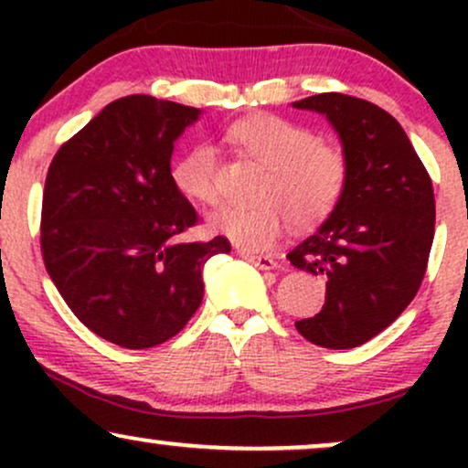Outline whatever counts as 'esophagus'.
I'll return each mask as SVG.
<instances>
[{
  "label": "esophagus",
  "instance_id": "34e87169",
  "mask_svg": "<svg viewBox=\"0 0 468 468\" xmlns=\"http://www.w3.org/2000/svg\"><path fill=\"white\" fill-rule=\"evenodd\" d=\"M239 255L244 257V260H249L252 266L261 268V271H275V268L279 266L275 257H268V255H252V252H249V250H239Z\"/></svg>",
  "mask_w": 468,
  "mask_h": 468
}]
</instances>
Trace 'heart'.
Here are the masks:
<instances>
[{
	"label": "heart",
	"instance_id": "b5f03b06",
	"mask_svg": "<svg viewBox=\"0 0 468 468\" xmlns=\"http://www.w3.org/2000/svg\"><path fill=\"white\" fill-rule=\"evenodd\" d=\"M229 143L264 166L252 204H227L208 218V227L246 250H261L282 235L286 222L314 227L335 211L347 180L341 147L319 141L299 122L275 114L246 116L229 125ZM171 178L193 202L216 204L218 154L200 143L176 160Z\"/></svg>",
	"mask_w": 468,
	"mask_h": 468
}]
</instances>
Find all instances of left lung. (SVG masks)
Listing matches in <instances>:
<instances>
[{
  "label": "left lung",
  "mask_w": 468,
  "mask_h": 468,
  "mask_svg": "<svg viewBox=\"0 0 468 468\" xmlns=\"http://www.w3.org/2000/svg\"><path fill=\"white\" fill-rule=\"evenodd\" d=\"M292 107L324 114L347 158L335 211L288 252L294 268L325 277L324 310L294 327L314 346L350 350L394 324L420 288L436 224L431 178L378 105L330 92Z\"/></svg>",
  "instance_id": "left-lung-1"
}]
</instances>
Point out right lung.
<instances>
[{"mask_svg": "<svg viewBox=\"0 0 468 468\" xmlns=\"http://www.w3.org/2000/svg\"><path fill=\"white\" fill-rule=\"evenodd\" d=\"M197 107L147 94L118 99L58 149L41 211L46 271L77 319L105 341L144 350L189 324L204 264L227 238L178 241L197 222L171 178L174 144Z\"/></svg>", "mask_w": 468, "mask_h": 468, "instance_id": "1", "label": "right lung"}]
</instances>
